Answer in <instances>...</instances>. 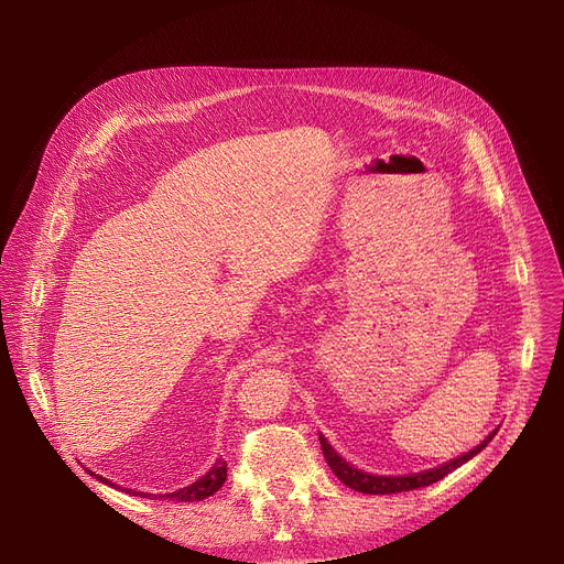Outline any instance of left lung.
Listing matches in <instances>:
<instances>
[{
	"instance_id": "obj_1",
	"label": "left lung",
	"mask_w": 564,
	"mask_h": 564,
	"mask_svg": "<svg viewBox=\"0 0 564 564\" xmlns=\"http://www.w3.org/2000/svg\"><path fill=\"white\" fill-rule=\"evenodd\" d=\"M494 434L496 432H491L480 446H476L473 448L470 453H466V455H462V457H457V459H453V462H446L443 466H438V468H430V470H423V473H411V476H398V478H393V476H370V473H364V470H359V468H354V466H349L332 446L327 443V438H324L322 434H319V446H322V453H324V459H327V464L332 466V470L336 473L338 476V480L340 482H345L349 489H354V491H361V494H398V491H411V489H419V487H427V485H432V482H436V480H441V478H446L451 470H455V468H459L462 464H466L473 455H478L487 443L494 438Z\"/></svg>"
}]
</instances>
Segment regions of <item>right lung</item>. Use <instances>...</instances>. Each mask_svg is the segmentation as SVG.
<instances>
[{
    "instance_id": "add662e5",
    "label": "right lung",
    "mask_w": 564,
    "mask_h": 564,
    "mask_svg": "<svg viewBox=\"0 0 564 564\" xmlns=\"http://www.w3.org/2000/svg\"><path fill=\"white\" fill-rule=\"evenodd\" d=\"M226 482V462H217L210 470L205 473V476L200 480H196L194 485L189 487H183L177 491H171V494H164L160 498H169V500H181V502H192V500H203L207 496H213L215 491L221 489V485ZM145 496V494H141Z\"/></svg>"
}]
</instances>
